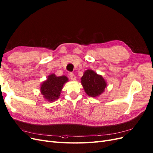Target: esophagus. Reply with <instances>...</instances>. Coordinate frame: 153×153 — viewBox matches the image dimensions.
Returning a JSON list of instances; mask_svg holds the SVG:
<instances>
[{"label":"esophagus","instance_id":"obj_1","mask_svg":"<svg viewBox=\"0 0 153 153\" xmlns=\"http://www.w3.org/2000/svg\"><path fill=\"white\" fill-rule=\"evenodd\" d=\"M69 77H70V78L71 79V80H72V81H76V76L73 73H72V72H71L70 74H69Z\"/></svg>","mask_w":153,"mask_h":153}]
</instances>
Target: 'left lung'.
<instances>
[{"instance_id":"1","label":"left lung","mask_w":153,"mask_h":153,"mask_svg":"<svg viewBox=\"0 0 153 153\" xmlns=\"http://www.w3.org/2000/svg\"><path fill=\"white\" fill-rule=\"evenodd\" d=\"M81 82L86 93L91 97H98L104 92L106 87L104 78L90 69L84 72Z\"/></svg>"}]
</instances>
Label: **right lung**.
<instances>
[{
    "instance_id": "obj_1",
    "label": "right lung",
    "mask_w": 153,
    "mask_h": 153,
    "mask_svg": "<svg viewBox=\"0 0 153 153\" xmlns=\"http://www.w3.org/2000/svg\"><path fill=\"white\" fill-rule=\"evenodd\" d=\"M68 80L65 76L57 77L54 74L48 76L40 87L41 93L45 99L52 102L59 98L62 87Z\"/></svg>"
}]
</instances>
